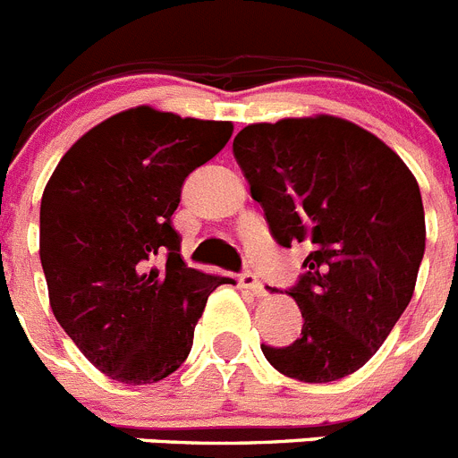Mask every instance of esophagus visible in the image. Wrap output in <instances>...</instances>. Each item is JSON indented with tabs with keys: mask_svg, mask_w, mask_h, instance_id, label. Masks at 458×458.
Masks as SVG:
<instances>
[{
	"mask_svg": "<svg viewBox=\"0 0 458 458\" xmlns=\"http://www.w3.org/2000/svg\"><path fill=\"white\" fill-rule=\"evenodd\" d=\"M241 286L242 288H250V291L254 293V297H263V295H266V288H263L261 279H259V276L254 275V272H250V270H245L241 275Z\"/></svg>",
	"mask_w": 458,
	"mask_h": 458,
	"instance_id": "obj_1",
	"label": "esophagus"
}]
</instances>
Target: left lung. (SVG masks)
<instances>
[{"instance_id": "8db88e82", "label": "left lung", "mask_w": 458, "mask_h": 458, "mask_svg": "<svg viewBox=\"0 0 458 458\" xmlns=\"http://www.w3.org/2000/svg\"><path fill=\"white\" fill-rule=\"evenodd\" d=\"M233 157L275 241L309 247L288 291L301 335L261 345L263 354L306 384L352 375L413 297L427 236L418 182L375 133L334 115L250 124L233 138Z\"/></svg>"}]
</instances>
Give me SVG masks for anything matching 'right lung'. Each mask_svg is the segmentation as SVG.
I'll list each match as a JSON object with an SVG mask.
<instances>
[{
  "instance_id": "right-lung-1",
  "label": "right lung",
  "mask_w": 458,
  "mask_h": 458,
  "mask_svg": "<svg viewBox=\"0 0 458 458\" xmlns=\"http://www.w3.org/2000/svg\"><path fill=\"white\" fill-rule=\"evenodd\" d=\"M232 123L152 106L108 117L58 161L40 201V263L58 325L123 384L165 379L188 359L208 295L226 276L188 267L172 226L183 179ZM163 253L166 266L153 261Z\"/></svg>"
}]
</instances>
